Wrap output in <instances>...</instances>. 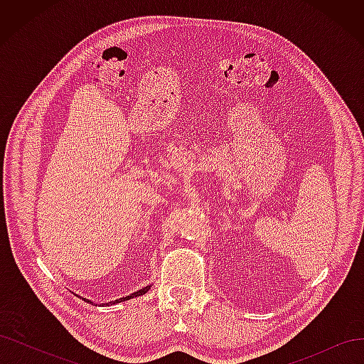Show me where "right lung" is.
Returning a JSON list of instances; mask_svg holds the SVG:
<instances>
[{
    "label": "right lung",
    "instance_id": "right-lung-1",
    "mask_svg": "<svg viewBox=\"0 0 364 364\" xmlns=\"http://www.w3.org/2000/svg\"><path fill=\"white\" fill-rule=\"evenodd\" d=\"M150 287H144V289H141L139 291H135L134 294H130V296H126V297H119V299H117V301H114V304H118V302H124V301H127V299H130V297H136V296H141V294H144V293H147V290H149ZM83 299V297H82ZM83 301H86V302H90L87 299H83ZM109 304H112V302H109ZM109 304H105V305H109Z\"/></svg>",
    "mask_w": 364,
    "mask_h": 364
}]
</instances>
